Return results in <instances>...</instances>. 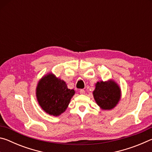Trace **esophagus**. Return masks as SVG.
<instances>
[{
	"label": "esophagus",
	"instance_id": "34e87169",
	"mask_svg": "<svg viewBox=\"0 0 152 152\" xmlns=\"http://www.w3.org/2000/svg\"><path fill=\"white\" fill-rule=\"evenodd\" d=\"M80 94H85V91H84V90H83V89H81V90H80Z\"/></svg>",
	"mask_w": 152,
	"mask_h": 152
}]
</instances>
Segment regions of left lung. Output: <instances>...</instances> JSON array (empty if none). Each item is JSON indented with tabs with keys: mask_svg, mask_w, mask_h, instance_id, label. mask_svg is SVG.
<instances>
[{
	"mask_svg": "<svg viewBox=\"0 0 152 152\" xmlns=\"http://www.w3.org/2000/svg\"><path fill=\"white\" fill-rule=\"evenodd\" d=\"M93 91L96 104L102 110H111L116 107L121 99V91L119 86L113 80L97 82Z\"/></svg>",
	"mask_w": 152,
	"mask_h": 152,
	"instance_id": "left-lung-1",
	"label": "left lung"
}]
</instances>
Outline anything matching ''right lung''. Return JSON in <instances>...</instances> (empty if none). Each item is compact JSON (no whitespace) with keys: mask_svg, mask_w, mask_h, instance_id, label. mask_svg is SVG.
I'll return each instance as SVG.
<instances>
[{"mask_svg":"<svg viewBox=\"0 0 152 152\" xmlns=\"http://www.w3.org/2000/svg\"><path fill=\"white\" fill-rule=\"evenodd\" d=\"M75 91L69 89L63 80L52 73L43 76L36 88L38 103L44 111L58 117L66 110Z\"/></svg>","mask_w":152,"mask_h":152,"instance_id":"1","label":"right lung"}]
</instances>
